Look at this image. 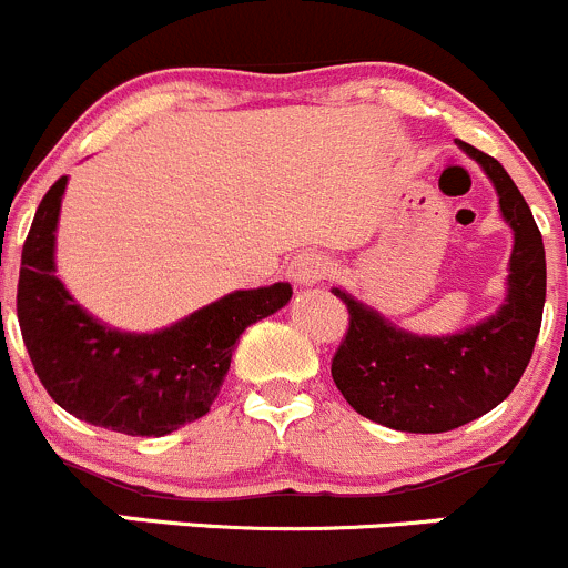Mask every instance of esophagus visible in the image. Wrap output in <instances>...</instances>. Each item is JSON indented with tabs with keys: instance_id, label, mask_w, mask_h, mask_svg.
<instances>
[{
	"instance_id": "1",
	"label": "esophagus",
	"mask_w": 568,
	"mask_h": 568,
	"mask_svg": "<svg viewBox=\"0 0 568 568\" xmlns=\"http://www.w3.org/2000/svg\"><path fill=\"white\" fill-rule=\"evenodd\" d=\"M328 265L331 262L323 254H317V251H303V254H297L290 262V278L297 286H312L320 278L328 276Z\"/></svg>"
}]
</instances>
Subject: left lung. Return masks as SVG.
I'll return each mask as SVG.
<instances>
[{"label": "left lung", "instance_id": "obj_1", "mask_svg": "<svg viewBox=\"0 0 568 568\" xmlns=\"http://www.w3.org/2000/svg\"><path fill=\"white\" fill-rule=\"evenodd\" d=\"M464 151L486 171L514 229L508 297L458 334L417 336L336 286L351 314L331 362L336 389L362 417L406 434H445L491 412L519 384L536 347L547 297V260L527 201L494 156Z\"/></svg>", "mask_w": 568, "mask_h": 568}]
</instances>
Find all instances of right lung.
Returning <instances> with one entry per match:
<instances>
[{
  "label": "right lung",
  "mask_w": 568,
  "mask_h": 568,
  "mask_svg": "<svg viewBox=\"0 0 568 568\" xmlns=\"http://www.w3.org/2000/svg\"><path fill=\"white\" fill-rule=\"evenodd\" d=\"M65 182L38 204L21 251V336L43 389L77 419L126 436H165L204 417L248 325L292 297L286 282L237 290L171 328L126 334L93 320L54 276V232Z\"/></svg>",
  "instance_id": "add662e5"
}]
</instances>
